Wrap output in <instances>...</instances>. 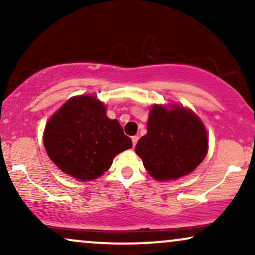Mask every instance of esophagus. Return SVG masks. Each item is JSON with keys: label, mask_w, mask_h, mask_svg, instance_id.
I'll list each match as a JSON object with an SVG mask.
<instances>
[{"label": "esophagus", "mask_w": 255, "mask_h": 255, "mask_svg": "<svg viewBox=\"0 0 255 255\" xmlns=\"http://www.w3.org/2000/svg\"><path fill=\"white\" fill-rule=\"evenodd\" d=\"M137 140H139V136H136V135L131 136V142H133V147H134V146H135V145H136Z\"/></svg>", "instance_id": "1"}]
</instances>
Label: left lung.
<instances>
[{
    "mask_svg": "<svg viewBox=\"0 0 255 255\" xmlns=\"http://www.w3.org/2000/svg\"><path fill=\"white\" fill-rule=\"evenodd\" d=\"M207 146L205 126L192 110L153 105L147 134L140 137L135 152L152 177L170 181L191 174L203 162Z\"/></svg>",
    "mask_w": 255,
    "mask_h": 255,
    "instance_id": "8db88e82",
    "label": "left lung"
}]
</instances>
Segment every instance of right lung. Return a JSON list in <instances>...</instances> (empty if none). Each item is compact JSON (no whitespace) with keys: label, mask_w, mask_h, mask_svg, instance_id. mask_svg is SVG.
Masks as SVG:
<instances>
[{"label":"right lung","mask_w":255,"mask_h":255,"mask_svg":"<svg viewBox=\"0 0 255 255\" xmlns=\"http://www.w3.org/2000/svg\"><path fill=\"white\" fill-rule=\"evenodd\" d=\"M44 146L58 169L79 181L95 180L120 152L131 147L118 120L93 96H78L58 109L44 129Z\"/></svg>","instance_id":"obj_1"}]
</instances>
